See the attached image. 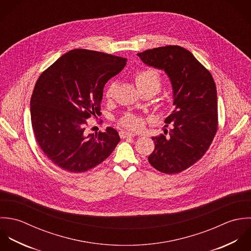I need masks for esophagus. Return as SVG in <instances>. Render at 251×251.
Instances as JSON below:
<instances>
[{
	"mask_svg": "<svg viewBox=\"0 0 251 251\" xmlns=\"http://www.w3.org/2000/svg\"><path fill=\"white\" fill-rule=\"evenodd\" d=\"M119 136L121 139H128V138H133L135 135L133 133H130V132H127V131H120L119 132Z\"/></svg>",
	"mask_w": 251,
	"mask_h": 251,
	"instance_id": "1",
	"label": "esophagus"
}]
</instances>
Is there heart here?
<instances>
[{
    "mask_svg": "<svg viewBox=\"0 0 251 251\" xmlns=\"http://www.w3.org/2000/svg\"><path fill=\"white\" fill-rule=\"evenodd\" d=\"M135 82L140 92L152 91L156 94L161 88V77L157 71L151 68L138 71L135 75ZM114 89H115V84L110 83L106 88L105 97L111 98L114 93ZM120 124L124 127L135 129L139 126L140 121L137 116L133 114H126L121 118Z\"/></svg>",
    "mask_w": 251,
    "mask_h": 251,
    "instance_id": "heart-1",
    "label": "heart"
}]
</instances>
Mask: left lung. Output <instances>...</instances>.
I'll use <instances>...</instances> for the list:
<instances>
[{
  "instance_id": "obj_1",
  "label": "left lung",
  "mask_w": 251,
  "mask_h": 251,
  "mask_svg": "<svg viewBox=\"0 0 251 251\" xmlns=\"http://www.w3.org/2000/svg\"><path fill=\"white\" fill-rule=\"evenodd\" d=\"M137 55L146 65L164 71L173 87L175 109L165 119L173 128L152 137L155 149L149 162L164 174H178L200 160L216 134L214 80L190 51L177 46L157 48Z\"/></svg>"
}]
</instances>
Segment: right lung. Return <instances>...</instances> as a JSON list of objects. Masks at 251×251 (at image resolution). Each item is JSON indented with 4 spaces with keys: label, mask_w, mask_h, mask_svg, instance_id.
<instances>
[{
    "label": "right lung",
    "mask_w": 251,
    "mask_h": 251,
    "mask_svg": "<svg viewBox=\"0 0 251 251\" xmlns=\"http://www.w3.org/2000/svg\"><path fill=\"white\" fill-rule=\"evenodd\" d=\"M126 58L74 50L39 77L30 101L35 138L46 156L71 173L86 172L105 160L120 142L117 131L87 134L86 119L100 114L104 84Z\"/></svg>",
    "instance_id": "right-lung-1"
}]
</instances>
